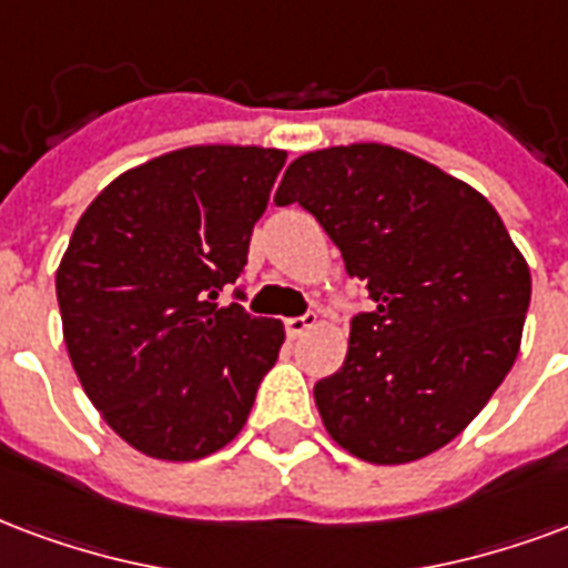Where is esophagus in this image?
I'll return each mask as SVG.
<instances>
[{
    "mask_svg": "<svg viewBox=\"0 0 568 568\" xmlns=\"http://www.w3.org/2000/svg\"><path fill=\"white\" fill-rule=\"evenodd\" d=\"M316 325V313H304V316H295V318H285V334L292 339L304 337L310 327Z\"/></svg>",
    "mask_w": 568,
    "mask_h": 568,
    "instance_id": "esophagus-1",
    "label": "esophagus"
}]
</instances>
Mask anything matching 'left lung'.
<instances>
[{
  "label": "left lung",
  "mask_w": 568,
  "mask_h": 568,
  "mask_svg": "<svg viewBox=\"0 0 568 568\" xmlns=\"http://www.w3.org/2000/svg\"><path fill=\"white\" fill-rule=\"evenodd\" d=\"M273 201L313 213L376 304L313 390L331 439L385 466L452 443L518 358L530 306V267L497 210L385 144L304 153Z\"/></svg>",
  "instance_id": "1"
}]
</instances>
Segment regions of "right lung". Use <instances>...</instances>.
<instances>
[{"label": "right lung", "instance_id": "add662e5", "mask_svg": "<svg viewBox=\"0 0 568 568\" xmlns=\"http://www.w3.org/2000/svg\"><path fill=\"white\" fill-rule=\"evenodd\" d=\"M283 165L264 146L174 150L120 174L74 225L57 271L65 348L92 406L146 457L220 452L276 364L283 322L220 292Z\"/></svg>", "mask_w": 568, "mask_h": 568}]
</instances>
